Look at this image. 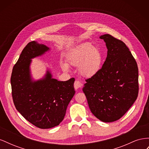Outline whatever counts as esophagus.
<instances>
[{
  "mask_svg": "<svg viewBox=\"0 0 149 149\" xmlns=\"http://www.w3.org/2000/svg\"><path fill=\"white\" fill-rule=\"evenodd\" d=\"M74 87L75 89L77 90V89H79V88L82 87V83L79 82V81L76 80L74 83Z\"/></svg>",
  "mask_w": 149,
  "mask_h": 149,
  "instance_id": "obj_1",
  "label": "esophagus"
}]
</instances>
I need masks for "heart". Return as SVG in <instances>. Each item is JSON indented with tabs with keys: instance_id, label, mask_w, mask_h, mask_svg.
Wrapping results in <instances>:
<instances>
[{
	"instance_id": "1",
	"label": "heart",
	"mask_w": 149,
	"mask_h": 149,
	"mask_svg": "<svg viewBox=\"0 0 149 149\" xmlns=\"http://www.w3.org/2000/svg\"><path fill=\"white\" fill-rule=\"evenodd\" d=\"M67 61L71 66H78L80 74L85 78H91L100 69L102 56L99 49L93 47L89 43H83L67 58ZM62 69L70 70V66L66 63H62Z\"/></svg>"
}]
</instances>
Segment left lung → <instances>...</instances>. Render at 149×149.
<instances>
[{
    "mask_svg": "<svg viewBox=\"0 0 149 149\" xmlns=\"http://www.w3.org/2000/svg\"><path fill=\"white\" fill-rule=\"evenodd\" d=\"M100 38L106 43L107 58L101 69L86 80L83 91L94 116L111 123L121 118L137 100L138 67L123 42L109 34Z\"/></svg>",
    "mask_w": 149,
    "mask_h": 149,
    "instance_id": "8db88e82",
    "label": "left lung"
}]
</instances>
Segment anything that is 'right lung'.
Listing matches in <instances>:
<instances>
[{
  "instance_id": "obj_1",
  "label": "right lung",
  "mask_w": 149,
  "mask_h": 149,
  "mask_svg": "<svg viewBox=\"0 0 149 149\" xmlns=\"http://www.w3.org/2000/svg\"><path fill=\"white\" fill-rule=\"evenodd\" d=\"M49 51L50 48L45 45L35 41L29 43L13 66L10 79L16 109L25 119L40 129L59 125L75 94L74 78L60 81L53 78L49 68L42 78L35 80L32 77L31 60Z\"/></svg>"
}]
</instances>
